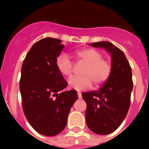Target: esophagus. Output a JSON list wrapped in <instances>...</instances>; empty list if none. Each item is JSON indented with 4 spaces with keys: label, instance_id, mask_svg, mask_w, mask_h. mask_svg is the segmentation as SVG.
Masks as SVG:
<instances>
[{
    "label": "esophagus",
    "instance_id": "1",
    "mask_svg": "<svg viewBox=\"0 0 149 149\" xmlns=\"http://www.w3.org/2000/svg\"><path fill=\"white\" fill-rule=\"evenodd\" d=\"M77 95H78V98L81 99V98H82V94H81L80 92H77Z\"/></svg>",
    "mask_w": 149,
    "mask_h": 149
}]
</instances>
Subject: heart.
Wrapping results in <instances>:
<instances>
[{
  "mask_svg": "<svg viewBox=\"0 0 149 149\" xmlns=\"http://www.w3.org/2000/svg\"><path fill=\"white\" fill-rule=\"evenodd\" d=\"M77 59L86 64L82 72V77H74L68 81L69 87L82 91L91 87L94 82L99 86L109 78L111 73V63L103 59L102 54L93 48H85L76 51ZM56 65L59 72L65 77H70L73 72V63L65 54L57 56Z\"/></svg>",
  "mask_w": 149,
  "mask_h": 149,
  "instance_id": "b5f03b06",
  "label": "heart"
}]
</instances>
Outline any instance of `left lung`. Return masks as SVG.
<instances>
[{"label": "left lung", "instance_id": "8db88e82", "mask_svg": "<svg viewBox=\"0 0 149 149\" xmlns=\"http://www.w3.org/2000/svg\"><path fill=\"white\" fill-rule=\"evenodd\" d=\"M90 45L104 48L112 59L111 73L102 87L82 93L88 127L95 134L106 135L116 131L127 115L133 89L132 72L125 54L111 42L102 41Z\"/></svg>", "mask_w": 149, "mask_h": 149}]
</instances>
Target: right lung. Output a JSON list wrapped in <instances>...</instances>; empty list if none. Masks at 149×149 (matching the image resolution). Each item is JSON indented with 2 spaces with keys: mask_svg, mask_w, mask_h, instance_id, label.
Instances as JSON below:
<instances>
[{
  "mask_svg": "<svg viewBox=\"0 0 149 149\" xmlns=\"http://www.w3.org/2000/svg\"><path fill=\"white\" fill-rule=\"evenodd\" d=\"M61 42L51 37L38 41L26 55L21 71L24 113L34 130L45 136H55L64 130L78 98L74 89L63 91L68 83L56 65L64 48Z\"/></svg>",
  "mask_w": 149,
  "mask_h": 149,
  "instance_id": "1",
  "label": "right lung"
}]
</instances>
